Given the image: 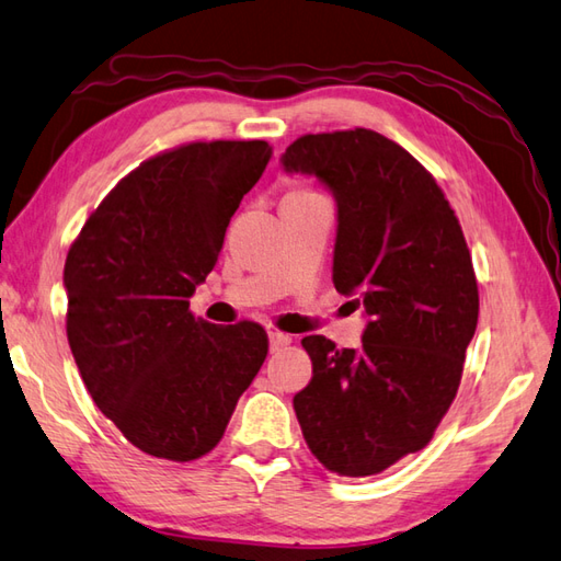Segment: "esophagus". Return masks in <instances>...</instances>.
<instances>
[{
    "instance_id": "34e87169",
    "label": "esophagus",
    "mask_w": 561,
    "mask_h": 561,
    "mask_svg": "<svg viewBox=\"0 0 561 561\" xmlns=\"http://www.w3.org/2000/svg\"><path fill=\"white\" fill-rule=\"evenodd\" d=\"M267 335H270V350H272V352L287 347V344L291 342V337L284 335V332H279V330H270Z\"/></svg>"
}]
</instances>
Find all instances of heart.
I'll return each mask as SVG.
<instances>
[{
  "label": "heart",
  "mask_w": 561,
  "mask_h": 561,
  "mask_svg": "<svg viewBox=\"0 0 561 561\" xmlns=\"http://www.w3.org/2000/svg\"><path fill=\"white\" fill-rule=\"evenodd\" d=\"M289 195H313V193H308V190H296V193H289Z\"/></svg>",
  "instance_id": "obj_1"
}]
</instances>
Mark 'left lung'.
<instances>
[{"mask_svg":"<svg viewBox=\"0 0 561 561\" xmlns=\"http://www.w3.org/2000/svg\"><path fill=\"white\" fill-rule=\"evenodd\" d=\"M282 163L335 195L332 282L368 316L359 350L301 340L313 378L296 420L328 470L368 478L422 450L456 398L480 313L472 257L434 175L374 129L304 135Z\"/></svg>","mask_w":561,"mask_h":561,"instance_id":"obj_1","label":"left lung"}]
</instances>
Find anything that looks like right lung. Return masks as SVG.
I'll return each mask as SVG.
<instances>
[{"mask_svg":"<svg viewBox=\"0 0 561 561\" xmlns=\"http://www.w3.org/2000/svg\"><path fill=\"white\" fill-rule=\"evenodd\" d=\"M270 157L262 139L157 153L105 195L67 253V340L83 386L153 458L187 462L217 446L267 356L262 325L207 323L190 296Z\"/></svg>","mask_w":561,"mask_h":561,"instance_id":"right-lung-1","label":"right lung"}]
</instances>
